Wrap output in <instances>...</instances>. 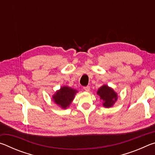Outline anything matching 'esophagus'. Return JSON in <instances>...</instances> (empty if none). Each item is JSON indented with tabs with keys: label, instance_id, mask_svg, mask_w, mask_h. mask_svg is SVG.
<instances>
[{
	"label": "esophagus",
	"instance_id": "1",
	"mask_svg": "<svg viewBox=\"0 0 155 155\" xmlns=\"http://www.w3.org/2000/svg\"><path fill=\"white\" fill-rule=\"evenodd\" d=\"M83 89H84V90L86 91H90V86H86V87H84Z\"/></svg>",
	"mask_w": 155,
	"mask_h": 155
}]
</instances>
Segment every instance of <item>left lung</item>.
<instances>
[{"label":"left lung","mask_w":155,"mask_h":155,"mask_svg":"<svg viewBox=\"0 0 155 155\" xmlns=\"http://www.w3.org/2000/svg\"><path fill=\"white\" fill-rule=\"evenodd\" d=\"M97 94L100 98L103 101V105L106 108H109L114 106L115 102L117 101V94L114 89L107 85H103L97 91Z\"/></svg>","instance_id":"8db88e82"}]
</instances>
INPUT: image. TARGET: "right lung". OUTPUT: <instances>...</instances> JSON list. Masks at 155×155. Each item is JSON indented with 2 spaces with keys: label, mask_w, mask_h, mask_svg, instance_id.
<instances>
[{
  "label": "right lung",
  "mask_w": 155,
  "mask_h": 155,
  "mask_svg": "<svg viewBox=\"0 0 155 155\" xmlns=\"http://www.w3.org/2000/svg\"><path fill=\"white\" fill-rule=\"evenodd\" d=\"M77 92L78 91L74 88L63 86L52 95V101L61 109H65L69 107Z\"/></svg>",
  "instance_id": "right-lung-1"
}]
</instances>
